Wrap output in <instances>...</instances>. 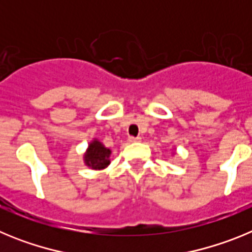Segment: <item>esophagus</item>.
Here are the masks:
<instances>
[{
  "label": "esophagus",
  "mask_w": 252,
  "mask_h": 252,
  "mask_svg": "<svg viewBox=\"0 0 252 252\" xmlns=\"http://www.w3.org/2000/svg\"><path fill=\"white\" fill-rule=\"evenodd\" d=\"M128 141H130V142H140V141H141V137H140V136H137V137L130 136V137H128Z\"/></svg>",
  "instance_id": "1"
}]
</instances>
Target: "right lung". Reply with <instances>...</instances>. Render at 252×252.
<instances>
[{
  "label": "right lung",
  "mask_w": 252,
  "mask_h": 252,
  "mask_svg": "<svg viewBox=\"0 0 252 252\" xmlns=\"http://www.w3.org/2000/svg\"><path fill=\"white\" fill-rule=\"evenodd\" d=\"M112 151L102 144L99 140L93 139L83 155L84 164L93 170H102L110 165Z\"/></svg>",
  "instance_id": "obj_1"
}]
</instances>
